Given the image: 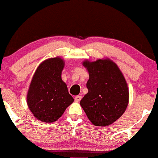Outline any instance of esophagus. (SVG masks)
Instances as JSON below:
<instances>
[{
  "label": "esophagus",
  "instance_id": "obj_1",
  "mask_svg": "<svg viewBox=\"0 0 158 158\" xmlns=\"http://www.w3.org/2000/svg\"><path fill=\"white\" fill-rule=\"evenodd\" d=\"M81 98H82L81 95H78V96H76L75 97V101H77V102H79V101L81 100Z\"/></svg>",
  "mask_w": 158,
  "mask_h": 158
}]
</instances>
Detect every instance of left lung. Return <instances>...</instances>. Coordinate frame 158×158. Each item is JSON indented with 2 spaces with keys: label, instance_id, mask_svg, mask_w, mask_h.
<instances>
[{
  "label": "left lung",
  "instance_id": "left-lung-1",
  "mask_svg": "<svg viewBox=\"0 0 158 158\" xmlns=\"http://www.w3.org/2000/svg\"><path fill=\"white\" fill-rule=\"evenodd\" d=\"M88 91L80 104L95 126H108L124 113L129 102L127 84L117 65L109 60L85 61Z\"/></svg>",
  "mask_w": 158,
  "mask_h": 158
}]
</instances>
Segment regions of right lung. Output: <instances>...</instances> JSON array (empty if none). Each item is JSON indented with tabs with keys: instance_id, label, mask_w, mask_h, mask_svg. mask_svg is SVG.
I'll use <instances>...</instances> for the list:
<instances>
[{
	"instance_id": "obj_1",
	"label": "right lung",
	"mask_w": 158,
	"mask_h": 158,
	"mask_svg": "<svg viewBox=\"0 0 158 158\" xmlns=\"http://www.w3.org/2000/svg\"><path fill=\"white\" fill-rule=\"evenodd\" d=\"M64 62L55 57L40 64L34 73L27 94L30 111L43 122L57 121L74 101L61 78Z\"/></svg>"
}]
</instances>
